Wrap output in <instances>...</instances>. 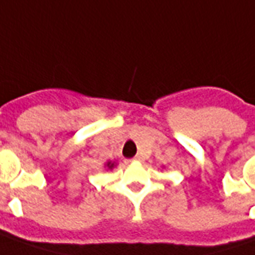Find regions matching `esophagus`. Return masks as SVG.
<instances>
[{"label": "esophagus", "mask_w": 255, "mask_h": 255, "mask_svg": "<svg viewBox=\"0 0 255 255\" xmlns=\"http://www.w3.org/2000/svg\"><path fill=\"white\" fill-rule=\"evenodd\" d=\"M133 161H140V158H139L138 155H136V157H135V158H133Z\"/></svg>", "instance_id": "esophagus-1"}]
</instances>
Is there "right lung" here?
<instances>
[{
	"mask_svg": "<svg viewBox=\"0 0 255 255\" xmlns=\"http://www.w3.org/2000/svg\"><path fill=\"white\" fill-rule=\"evenodd\" d=\"M115 165H116V162H112V161H109V162L106 164V166H108L109 169H113V168H115Z\"/></svg>",
	"mask_w": 255,
	"mask_h": 255,
	"instance_id": "1",
	"label": "right lung"
}]
</instances>
